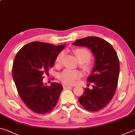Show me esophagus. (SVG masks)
<instances>
[{"label":"esophagus","mask_w":135,"mask_h":135,"mask_svg":"<svg viewBox=\"0 0 135 135\" xmlns=\"http://www.w3.org/2000/svg\"><path fill=\"white\" fill-rule=\"evenodd\" d=\"M62 87L64 88H67V87H71L70 85H68V84H62Z\"/></svg>","instance_id":"34e87169"}]
</instances>
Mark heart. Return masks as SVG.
Instances as JSON below:
<instances>
[{
    "label": "heart",
    "mask_w": 135,
    "mask_h": 135,
    "mask_svg": "<svg viewBox=\"0 0 135 135\" xmlns=\"http://www.w3.org/2000/svg\"><path fill=\"white\" fill-rule=\"evenodd\" d=\"M74 53L78 61L81 63L80 67L85 72H89L91 70L93 64L89 61L91 57V53L85 48H78L74 51ZM64 53L61 52L58 54L55 60V64L59 65L61 62ZM81 77V74L78 70H65L59 75V79L64 83L67 84H73L76 80Z\"/></svg>",
    "instance_id": "b5f03b06"
}]
</instances>
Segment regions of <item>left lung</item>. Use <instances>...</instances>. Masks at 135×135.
<instances>
[{"label": "left lung", "instance_id": "1", "mask_svg": "<svg viewBox=\"0 0 135 135\" xmlns=\"http://www.w3.org/2000/svg\"><path fill=\"white\" fill-rule=\"evenodd\" d=\"M73 45L88 48L95 58L91 74L87 78L92 87L84 89L78 101L89 111L103 109L111 101L118 83L120 65L116 51L107 41L95 36L80 39Z\"/></svg>", "mask_w": 135, "mask_h": 135}]
</instances>
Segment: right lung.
Instances as JSON below:
<instances>
[{
	"mask_svg": "<svg viewBox=\"0 0 135 135\" xmlns=\"http://www.w3.org/2000/svg\"><path fill=\"white\" fill-rule=\"evenodd\" d=\"M64 45L32 42L17 53L12 67V76L21 99L28 108L38 114L52 111L57 104L63 87L60 83H43Z\"/></svg>",
	"mask_w": 135,
	"mask_h": 135,
	"instance_id": "obj_1",
	"label": "right lung"
}]
</instances>
